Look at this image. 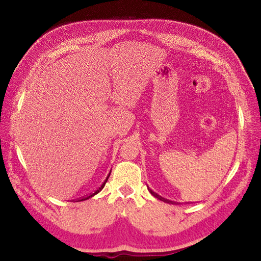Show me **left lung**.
<instances>
[{
    "instance_id": "left-lung-1",
    "label": "left lung",
    "mask_w": 261,
    "mask_h": 261,
    "mask_svg": "<svg viewBox=\"0 0 261 261\" xmlns=\"http://www.w3.org/2000/svg\"><path fill=\"white\" fill-rule=\"evenodd\" d=\"M148 189H149V188H148ZM149 191H150V189H149ZM151 193H152V191H151ZM153 194H154V193H153ZM154 197H156V198H158V199H160V200H163V201H168L169 203H170V202H173V201H170V200H168V199H164V198H162L161 196L156 195V194H154Z\"/></svg>"
}]
</instances>
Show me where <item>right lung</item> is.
<instances>
[{
  "label": "right lung",
  "mask_w": 261,
  "mask_h": 261,
  "mask_svg": "<svg viewBox=\"0 0 261 261\" xmlns=\"http://www.w3.org/2000/svg\"><path fill=\"white\" fill-rule=\"evenodd\" d=\"M110 174H111V172H110V173H109V175L107 176V178L105 179V181H103V183H102V185H101V186H100V187H99V188L97 189V191H96V192H94V193H93V194H91V195H89V196H87V197H84V198H83V199H81L80 201H83V200H87V199H89V198H91V197H92V196H94V195H97L98 193H100V192L102 191V189H103V187H105L106 183H107V181H108V178H109Z\"/></svg>",
  "instance_id": "add662e5"
}]
</instances>
